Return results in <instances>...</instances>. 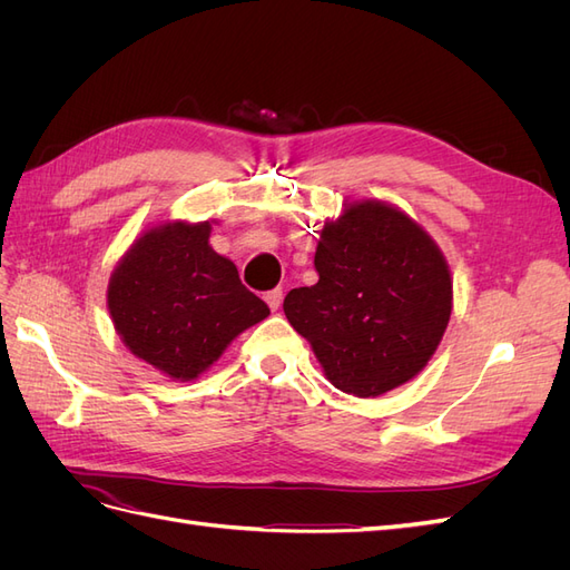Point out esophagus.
<instances>
[{
  "label": "esophagus",
  "instance_id": "1",
  "mask_svg": "<svg viewBox=\"0 0 570 570\" xmlns=\"http://www.w3.org/2000/svg\"><path fill=\"white\" fill-rule=\"evenodd\" d=\"M266 304L271 306V312H278V306L283 304V289L281 287H275V289H271V292H266Z\"/></svg>",
  "mask_w": 570,
  "mask_h": 570
}]
</instances>
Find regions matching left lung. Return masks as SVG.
Segmentation results:
<instances>
[{
  "mask_svg": "<svg viewBox=\"0 0 570 570\" xmlns=\"http://www.w3.org/2000/svg\"><path fill=\"white\" fill-rule=\"evenodd\" d=\"M314 266L318 283L289 289L283 308L327 381L366 400L416 377L452 316L435 239L387 202H350L325 220Z\"/></svg>",
  "mask_w": 570,
  "mask_h": 570,
  "instance_id": "obj_1",
  "label": "left lung"
}]
</instances>
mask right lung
Masks as SVG:
<instances>
[{"mask_svg":"<svg viewBox=\"0 0 570 570\" xmlns=\"http://www.w3.org/2000/svg\"><path fill=\"white\" fill-rule=\"evenodd\" d=\"M212 223L166 220L120 256L107 287L116 333L170 381H195L268 306L209 245Z\"/></svg>","mask_w":570,"mask_h":570,"instance_id":"1","label":"right lung"}]
</instances>
